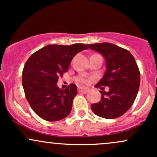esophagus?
Wrapping results in <instances>:
<instances>
[{
    "label": "esophagus",
    "instance_id": "1",
    "mask_svg": "<svg viewBox=\"0 0 157 157\" xmlns=\"http://www.w3.org/2000/svg\"><path fill=\"white\" fill-rule=\"evenodd\" d=\"M77 90H78L79 92L86 94L88 92V91H89V89H88V88H80V87H79L78 89H77Z\"/></svg>",
    "mask_w": 157,
    "mask_h": 157
}]
</instances>
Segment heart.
<instances>
[{"label": "heart", "instance_id": "obj_1", "mask_svg": "<svg viewBox=\"0 0 157 157\" xmlns=\"http://www.w3.org/2000/svg\"><path fill=\"white\" fill-rule=\"evenodd\" d=\"M75 81L79 85H86L88 82V78L85 75H79L75 77Z\"/></svg>", "mask_w": 157, "mask_h": 157}]
</instances>
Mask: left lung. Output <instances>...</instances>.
<instances>
[{"label":"left lung","mask_w":157,"mask_h":157,"mask_svg":"<svg viewBox=\"0 0 157 157\" xmlns=\"http://www.w3.org/2000/svg\"><path fill=\"white\" fill-rule=\"evenodd\" d=\"M87 46L101 54L106 63L104 76L95 86L101 88V100L91 104V109L100 117H120L133 105L140 88V73L136 60L130 52L109 43ZM102 86H108L109 91H103Z\"/></svg>","instance_id":"1"}]
</instances>
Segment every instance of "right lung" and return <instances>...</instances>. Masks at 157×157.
<instances>
[{"instance_id":"add662e5","label":"right lung","mask_w":157,"mask_h":157,"mask_svg":"<svg viewBox=\"0 0 157 157\" xmlns=\"http://www.w3.org/2000/svg\"><path fill=\"white\" fill-rule=\"evenodd\" d=\"M87 48L82 44L48 45L27 60L22 73L23 87L27 101L40 117L58 121L71 112L77 86L71 83L60 89L57 82L59 77L68 71L73 57Z\"/></svg>"}]
</instances>
